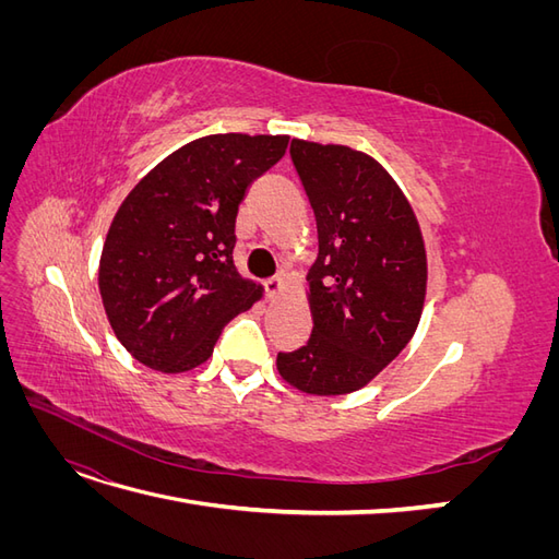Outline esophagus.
<instances>
[{
    "instance_id": "esophagus-1",
    "label": "esophagus",
    "mask_w": 559,
    "mask_h": 559,
    "mask_svg": "<svg viewBox=\"0 0 559 559\" xmlns=\"http://www.w3.org/2000/svg\"><path fill=\"white\" fill-rule=\"evenodd\" d=\"M282 289H284V280L282 277L265 280V296L267 298H275L277 294H282Z\"/></svg>"
}]
</instances>
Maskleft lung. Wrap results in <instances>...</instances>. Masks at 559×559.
I'll return each instance as SVG.
<instances>
[{"instance_id": "left-lung-1", "label": "left lung", "mask_w": 559, "mask_h": 559, "mask_svg": "<svg viewBox=\"0 0 559 559\" xmlns=\"http://www.w3.org/2000/svg\"><path fill=\"white\" fill-rule=\"evenodd\" d=\"M317 218L312 335L277 354L280 376L314 396L357 392L411 343L427 296V251L399 183L364 151L292 142Z\"/></svg>"}]
</instances>
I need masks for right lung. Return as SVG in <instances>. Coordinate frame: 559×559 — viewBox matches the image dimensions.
<instances>
[{
	"label": "right lung",
	"mask_w": 559,
	"mask_h": 559,
	"mask_svg": "<svg viewBox=\"0 0 559 559\" xmlns=\"http://www.w3.org/2000/svg\"><path fill=\"white\" fill-rule=\"evenodd\" d=\"M286 134H207L177 148L118 207L99 257V296L121 345L160 373L205 364L224 326L263 296L233 263L249 183Z\"/></svg>",
	"instance_id": "obj_1"
}]
</instances>
